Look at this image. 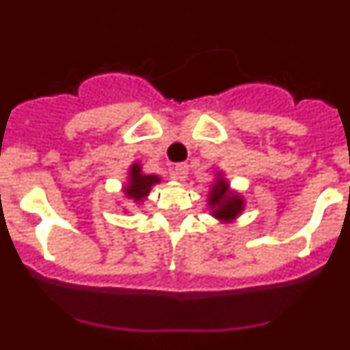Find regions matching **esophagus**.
Returning a JSON list of instances; mask_svg holds the SVG:
<instances>
[{
    "mask_svg": "<svg viewBox=\"0 0 350 350\" xmlns=\"http://www.w3.org/2000/svg\"><path fill=\"white\" fill-rule=\"evenodd\" d=\"M187 173H189V166L185 165V163H180V165H175L172 175L173 178H177V180H185V178H187Z\"/></svg>",
    "mask_w": 350,
    "mask_h": 350,
    "instance_id": "1",
    "label": "esophagus"
}]
</instances>
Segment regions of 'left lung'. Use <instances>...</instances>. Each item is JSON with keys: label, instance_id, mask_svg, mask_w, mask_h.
I'll return each mask as SVG.
<instances>
[{"label": "left lung", "instance_id": "1", "mask_svg": "<svg viewBox=\"0 0 350 350\" xmlns=\"http://www.w3.org/2000/svg\"><path fill=\"white\" fill-rule=\"evenodd\" d=\"M208 205L213 208V217L222 219V221L234 219L243 210L242 198L237 196V194L228 193V182L222 180V178H219L213 184L212 191H210Z\"/></svg>", "mask_w": 350, "mask_h": 350}]
</instances>
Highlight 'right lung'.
<instances>
[{
  "instance_id": "right-lung-1",
  "label": "right lung",
  "mask_w": 350,
  "mask_h": 350,
  "mask_svg": "<svg viewBox=\"0 0 350 350\" xmlns=\"http://www.w3.org/2000/svg\"><path fill=\"white\" fill-rule=\"evenodd\" d=\"M157 182H159V177H156V175H144L142 173V166L138 163H135L131 166V170H129V182L124 187V193L129 200L142 202L148 194L150 187L154 184H157Z\"/></svg>"
}]
</instances>
